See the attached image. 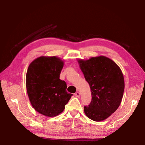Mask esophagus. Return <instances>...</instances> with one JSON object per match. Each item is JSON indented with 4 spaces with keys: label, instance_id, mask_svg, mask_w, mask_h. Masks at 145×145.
<instances>
[{
    "label": "esophagus",
    "instance_id": "esophagus-1",
    "mask_svg": "<svg viewBox=\"0 0 145 145\" xmlns=\"http://www.w3.org/2000/svg\"><path fill=\"white\" fill-rule=\"evenodd\" d=\"M74 95H75V96L76 97H80V93H78V92H76V93L74 94Z\"/></svg>",
    "mask_w": 145,
    "mask_h": 145
}]
</instances>
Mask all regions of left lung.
<instances>
[{
	"label": "left lung",
	"mask_w": 145,
	"mask_h": 145,
	"mask_svg": "<svg viewBox=\"0 0 145 145\" xmlns=\"http://www.w3.org/2000/svg\"><path fill=\"white\" fill-rule=\"evenodd\" d=\"M77 62L92 95L91 102L84 106L85 114L95 121L106 119L119 107L123 95L125 80L121 69L104 56L78 59Z\"/></svg>",
	"instance_id": "8db88e82"
}]
</instances>
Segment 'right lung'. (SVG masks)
<instances>
[{"label":"right lung","instance_id":"add662e5","mask_svg":"<svg viewBox=\"0 0 145 145\" xmlns=\"http://www.w3.org/2000/svg\"><path fill=\"white\" fill-rule=\"evenodd\" d=\"M63 65V60L57 56H40L28 67L26 75L28 98L35 110L43 116L60 114L72 95L66 91V82L60 79Z\"/></svg>","mask_w":145,"mask_h":145}]
</instances>
